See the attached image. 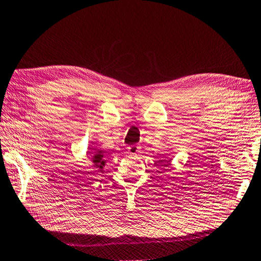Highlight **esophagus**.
I'll list each match as a JSON object with an SVG mask.
<instances>
[{
	"mask_svg": "<svg viewBox=\"0 0 261 261\" xmlns=\"http://www.w3.org/2000/svg\"><path fill=\"white\" fill-rule=\"evenodd\" d=\"M128 152L130 154H137L139 152V147H138V145H136V144L131 145V147H128Z\"/></svg>",
	"mask_w": 261,
	"mask_h": 261,
	"instance_id": "1",
	"label": "esophagus"
}]
</instances>
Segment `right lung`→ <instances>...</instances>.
<instances>
[{"label": "right lung", "instance_id": "1", "mask_svg": "<svg viewBox=\"0 0 261 261\" xmlns=\"http://www.w3.org/2000/svg\"><path fill=\"white\" fill-rule=\"evenodd\" d=\"M87 155L91 160V163H92V166L95 170H100V171L103 170V168H105L107 165V161L105 159L106 154L102 150L92 149L90 151H87Z\"/></svg>", "mask_w": 261, "mask_h": 261}]
</instances>
